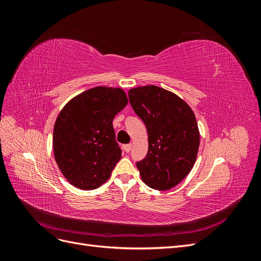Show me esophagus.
<instances>
[{
  "label": "esophagus",
  "mask_w": 261,
  "mask_h": 261,
  "mask_svg": "<svg viewBox=\"0 0 261 261\" xmlns=\"http://www.w3.org/2000/svg\"><path fill=\"white\" fill-rule=\"evenodd\" d=\"M132 144H129V145H124L123 146V150H124V151L125 152H129L130 151V150H132Z\"/></svg>",
  "instance_id": "esophagus-1"
}]
</instances>
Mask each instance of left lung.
Listing matches in <instances>:
<instances>
[{
  "mask_svg": "<svg viewBox=\"0 0 261 261\" xmlns=\"http://www.w3.org/2000/svg\"><path fill=\"white\" fill-rule=\"evenodd\" d=\"M135 113L148 132V152L137 162L144 183L168 191L192 171L200 135L195 114L186 102L169 90L149 85L128 91Z\"/></svg>",
  "mask_w": 261,
  "mask_h": 261,
  "instance_id": "8db88e82",
  "label": "left lung"
}]
</instances>
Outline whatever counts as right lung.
<instances>
[{"mask_svg": "<svg viewBox=\"0 0 261 261\" xmlns=\"http://www.w3.org/2000/svg\"><path fill=\"white\" fill-rule=\"evenodd\" d=\"M123 89L94 87L70 99L54 124L53 151L62 174L73 186L100 187L122 158L114 116L127 106Z\"/></svg>", "mask_w": 261, "mask_h": 261, "instance_id": "obj_1", "label": "right lung"}]
</instances>
